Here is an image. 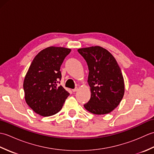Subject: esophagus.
Instances as JSON below:
<instances>
[{
	"label": "esophagus",
	"instance_id": "esophagus-1",
	"mask_svg": "<svg viewBox=\"0 0 154 154\" xmlns=\"http://www.w3.org/2000/svg\"><path fill=\"white\" fill-rule=\"evenodd\" d=\"M77 90H78V88L77 87H75V89H72V91H73V92H76V91H77Z\"/></svg>",
	"mask_w": 154,
	"mask_h": 154
}]
</instances>
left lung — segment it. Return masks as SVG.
Returning <instances> with one entry per match:
<instances>
[{
  "mask_svg": "<svg viewBox=\"0 0 154 154\" xmlns=\"http://www.w3.org/2000/svg\"><path fill=\"white\" fill-rule=\"evenodd\" d=\"M78 52L89 68L88 83L91 96L84 107L90 112L105 114L119 105L124 94V83L120 68L112 55L100 46L81 48Z\"/></svg>",
  "mask_w": 154,
  "mask_h": 154,
  "instance_id": "8db88e82",
  "label": "left lung"
}]
</instances>
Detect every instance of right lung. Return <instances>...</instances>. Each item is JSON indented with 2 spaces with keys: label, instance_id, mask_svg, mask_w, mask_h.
<instances>
[{
  "label": "right lung",
  "instance_id": "obj_1",
  "mask_svg": "<svg viewBox=\"0 0 154 154\" xmlns=\"http://www.w3.org/2000/svg\"><path fill=\"white\" fill-rule=\"evenodd\" d=\"M70 49L49 47L32 61L24 81L25 100L35 113L50 116L60 112L69 95L60 85V67Z\"/></svg>",
  "mask_w": 154,
  "mask_h": 154
}]
</instances>
